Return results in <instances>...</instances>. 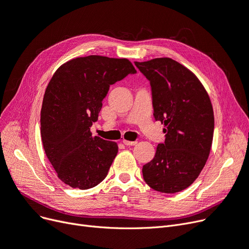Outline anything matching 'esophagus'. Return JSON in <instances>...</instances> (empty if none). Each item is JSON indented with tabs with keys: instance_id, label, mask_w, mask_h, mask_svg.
Instances as JSON below:
<instances>
[{
	"instance_id": "esophagus-1",
	"label": "esophagus",
	"mask_w": 249,
	"mask_h": 249,
	"mask_svg": "<svg viewBox=\"0 0 249 249\" xmlns=\"http://www.w3.org/2000/svg\"><path fill=\"white\" fill-rule=\"evenodd\" d=\"M123 143L125 144V145H134V144H136L137 143V142L136 141H134V142H130V141H123Z\"/></svg>"
}]
</instances>
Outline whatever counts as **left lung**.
<instances>
[{
	"label": "left lung",
	"instance_id": "obj_1",
	"mask_svg": "<svg viewBox=\"0 0 249 249\" xmlns=\"http://www.w3.org/2000/svg\"><path fill=\"white\" fill-rule=\"evenodd\" d=\"M134 64L150 81L154 117L166 133L143 165V179L155 191L173 194L190 187L205 166L213 139V105L198 78L178 61L162 57Z\"/></svg>",
	"mask_w": 249,
	"mask_h": 249
}]
</instances>
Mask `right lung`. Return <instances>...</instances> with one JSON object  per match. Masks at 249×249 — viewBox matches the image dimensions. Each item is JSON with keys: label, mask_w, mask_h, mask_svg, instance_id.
Listing matches in <instances>:
<instances>
[{"label": "right lung", "mask_w": 249, "mask_h": 249, "mask_svg": "<svg viewBox=\"0 0 249 249\" xmlns=\"http://www.w3.org/2000/svg\"><path fill=\"white\" fill-rule=\"evenodd\" d=\"M135 72L126 58L99 55L71 59L55 71L43 99L41 136L46 156L66 185L87 190L107 176L118 145L92 136L90 127L109 86Z\"/></svg>", "instance_id": "1"}]
</instances>
